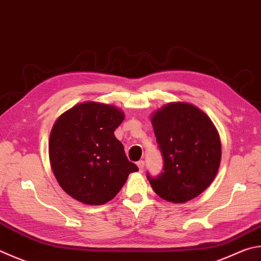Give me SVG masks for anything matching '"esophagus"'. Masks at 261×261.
Here are the masks:
<instances>
[{
    "mask_svg": "<svg viewBox=\"0 0 261 261\" xmlns=\"http://www.w3.org/2000/svg\"><path fill=\"white\" fill-rule=\"evenodd\" d=\"M137 165H138L139 171L143 172V171H144V167H145V162H144V161H139V162H137Z\"/></svg>",
    "mask_w": 261,
    "mask_h": 261,
    "instance_id": "obj_1",
    "label": "esophagus"
}]
</instances>
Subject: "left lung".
Returning a JSON list of instances; mask_svg holds the SVG:
<instances>
[{
  "label": "left lung",
  "mask_w": 261,
  "mask_h": 261,
  "mask_svg": "<svg viewBox=\"0 0 261 261\" xmlns=\"http://www.w3.org/2000/svg\"><path fill=\"white\" fill-rule=\"evenodd\" d=\"M161 153L163 172L147 179L163 200L185 203L210 186L219 170L221 141L210 117L193 103L173 101L150 117Z\"/></svg>",
  "instance_id": "left-lung-1"
}]
</instances>
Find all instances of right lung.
<instances>
[{
    "instance_id": "obj_1",
    "label": "right lung",
    "mask_w": 261,
    "mask_h": 261,
    "mask_svg": "<svg viewBox=\"0 0 261 261\" xmlns=\"http://www.w3.org/2000/svg\"><path fill=\"white\" fill-rule=\"evenodd\" d=\"M124 120L116 106L84 101L57 118L49 159L59 186L74 200L101 205L113 200L138 167L125 156L114 131Z\"/></svg>"
}]
</instances>
